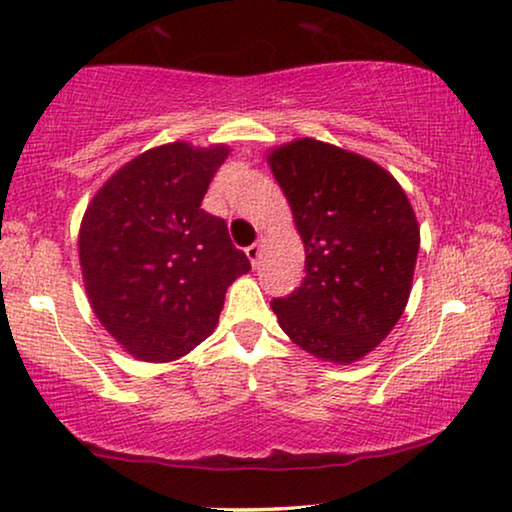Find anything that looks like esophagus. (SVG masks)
<instances>
[{
    "label": "esophagus",
    "mask_w": 512,
    "mask_h": 512,
    "mask_svg": "<svg viewBox=\"0 0 512 512\" xmlns=\"http://www.w3.org/2000/svg\"><path fill=\"white\" fill-rule=\"evenodd\" d=\"M259 253H262V246H259V243H253V246H248V248H246V255H248L250 262H253V266H257Z\"/></svg>",
    "instance_id": "obj_1"
}]
</instances>
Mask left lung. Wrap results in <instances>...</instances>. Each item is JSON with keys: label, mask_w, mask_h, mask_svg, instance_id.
<instances>
[{"label": "left lung", "mask_w": 512, "mask_h": 512, "mask_svg": "<svg viewBox=\"0 0 512 512\" xmlns=\"http://www.w3.org/2000/svg\"><path fill=\"white\" fill-rule=\"evenodd\" d=\"M269 162L306 248L304 280L273 313L299 348L355 362L406 308L420 250L413 208L385 169L329 143L292 141Z\"/></svg>", "instance_id": "obj_1"}]
</instances>
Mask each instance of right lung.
Returning a JSON list of instances; mask_svg holds the SVG:
<instances>
[{
    "instance_id": "right-lung-1",
    "label": "right lung",
    "mask_w": 512,
    "mask_h": 512,
    "mask_svg": "<svg viewBox=\"0 0 512 512\" xmlns=\"http://www.w3.org/2000/svg\"><path fill=\"white\" fill-rule=\"evenodd\" d=\"M227 153L183 141L148 150L85 211L78 255L90 304L143 362H171L211 336L227 287L250 271L227 222L201 208Z\"/></svg>"
}]
</instances>
